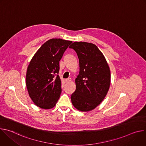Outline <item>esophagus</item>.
Returning <instances> with one entry per match:
<instances>
[{"instance_id": "34e87169", "label": "esophagus", "mask_w": 146, "mask_h": 146, "mask_svg": "<svg viewBox=\"0 0 146 146\" xmlns=\"http://www.w3.org/2000/svg\"><path fill=\"white\" fill-rule=\"evenodd\" d=\"M71 78H66V79H65V81H66V82H70L71 81Z\"/></svg>"}]
</instances>
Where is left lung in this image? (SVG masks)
<instances>
[{
  "label": "left lung",
  "mask_w": 146,
  "mask_h": 146,
  "mask_svg": "<svg viewBox=\"0 0 146 146\" xmlns=\"http://www.w3.org/2000/svg\"><path fill=\"white\" fill-rule=\"evenodd\" d=\"M79 59L80 72L76 78V89L71 95L73 105L81 111L94 109L106 96L110 85L108 62L96 45L76 41L70 47Z\"/></svg>",
  "instance_id": "obj_1"
}]
</instances>
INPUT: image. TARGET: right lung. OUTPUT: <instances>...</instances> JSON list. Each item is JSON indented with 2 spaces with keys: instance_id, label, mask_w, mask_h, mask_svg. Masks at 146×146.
Instances as JSON below:
<instances>
[{
  "instance_id": "1",
  "label": "right lung",
  "mask_w": 146,
  "mask_h": 146,
  "mask_svg": "<svg viewBox=\"0 0 146 146\" xmlns=\"http://www.w3.org/2000/svg\"><path fill=\"white\" fill-rule=\"evenodd\" d=\"M72 43L61 38L50 39L40 47L30 62L26 85L31 99L40 108H54L60 97L59 60Z\"/></svg>"
}]
</instances>
